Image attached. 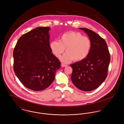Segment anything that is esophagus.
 <instances>
[{"label":"esophagus","instance_id":"obj_1","mask_svg":"<svg viewBox=\"0 0 124 124\" xmlns=\"http://www.w3.org/2000/svg\"><path fill=\"white\" fill-rule=\"evenodd\" d=\"M61 66H62V67H65L67 66V65H65V64H61Z\"/></svg>","mask_w":124,"mask_h":124}]
</instances>
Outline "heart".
<instances>
[{
  "instance_id": "1",
  "label": "heart",
  "mask_w": 124,
  "mask_h": 124,
  "mask_svg": "<svg viewBox=\"0 0 124 124\" xmlns=\"http://www.w3.org/2000/svg\"><path fill=\"white\" fill-rule=\"evenodd\" d=\"M50 48L53 55L59 58L65 50L66 53L61 58L64 63H69L73 60L79 62L85 59L90 52V39L80 32L70 31L63 34L59 41L53 40L50 42Z\"/></svg>"
}]
</instances>
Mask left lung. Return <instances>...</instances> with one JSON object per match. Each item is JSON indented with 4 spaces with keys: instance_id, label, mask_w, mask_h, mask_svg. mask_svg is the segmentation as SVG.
Returning <instances> with one entry per match:
<instances>
[{
    "instance_id": "obj_1",
    "label": "left lung",
    "mask_w": 124,
    "mask_h": 124,
    "mask_svg": "<svg viewBox=\"0 0 124 124\" xmlns=\"http://www.w3.org/2000/svg\"><path fill=\"white\" fill-rule=\"evenodd\" d=\"M79 29L88 36L91 48L85 59L70 65L72 68L71 80L77 88L88 92L98 88L106 80L110 55L104 39L91 30Z\"/></svg>"
}]
</instances>
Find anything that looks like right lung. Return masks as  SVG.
I'll use <instances>...</instances> for the list:
<instances>
[{
  "label": "right lung",
  "instance_id": "1",
  "mask_svg": "<svg viewBox=\"0 0 124 124\" xmlns=\"http://www.w3.org/2000/svg\"><path fill=\"white\" fill-rule=\"evenodd\" d=\"M50 27H38L21 36L13 51L14 71L27 88L39 91L53 82L61 62L50 48Z\"/></svg>",
  "mask_w": 124,
  "mask_h": 124
}]
</instances>
